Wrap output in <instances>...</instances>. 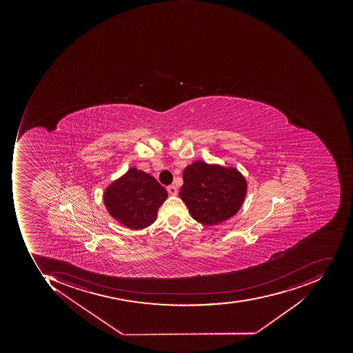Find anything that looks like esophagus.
<instances>
[{
	"instance_id": "obj_1",
	"label": "esophagus",
	"mask_w": 353,
	"mask_h": 353,
	"mask_svg": "<svg viewBox=\"0 0 353 353\" xmlns=\"http://www.w3.org/2000/svg\"><path fill=\"white\" fill-rule=\"evenodd\" d=\"M166 190H168V193L170 194V195H177L178 190L176 189L175 185H168Z\"/></svg>"
}]
</instances>
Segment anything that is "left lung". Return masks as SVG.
Here are the masks:
<instances>
[{
  "instance_id": "8db88e82",
  "label": "left lung",
  "mask_w": 353,
  "mask_h": 353,
  "mask_svg": "<svg viewBox=\"0 0 353 353\" xmlns=\"http://www.w3.org/2000/svg\"><path fill=\"white\" fill-rule=\"evenodd\" d=\"M179 196L195 221L213 226L238 212L246 195V180L232 168L196 161L182 174Z\"/></svg>"
}]
</instances>
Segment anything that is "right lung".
I'll return each instance as SVG.
<instances>
[{
    "instance_id": "right-lung-1",
    "label": "right lung",
    "mask_w": 353,
    "mask_h": 353,
    "mask_svg": "<svg viewBox=\"0 0 353 353\" xmlns=\"http://www.w3.org/2000/svg\"><path fill=\"white\" fill-rule=\"evenodd\" d=\"M168 192L150 174L132 168L112 182L104 193L109 214L134 230L150 226Z\"/></svg>"
}]
</instances>
